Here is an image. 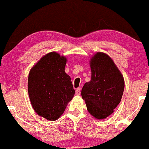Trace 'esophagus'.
I'll return each mask as SVG.
<instances>
[{
  "label": "esophagus",
  "instance_id": "34e87169",
  "mask_svg": "<svg viewBox=\"0 0 149 149\" xmlns=\"http://www.w3.org/2000/svg\"><path fill=\"white\" fill-rule=\"evenodd\" d=\"M80 92H81V89L80 88H77L76 90V95H80Z\"/></svg>",
  "mask_w": 149,
  "mask_h": 149
}]
</instances>
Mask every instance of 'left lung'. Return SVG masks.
I'll return each instance as SVG.
<instances>
[{
    "label": "left lung",
    "mask_w": 149,
    "mask_h": 149,
    "mask_svg": "<svg viewBox=\"0 0 149 149\" xmlns=\"http://www.w3.org/2000/svg\"><path fill=\"white\" fill-rule=\"evenodd\" d=\"M89 64L92 77L82 87V99L94 118L106 119L121 102L124 79L114 61L106 53H96L91 57Z\"/></svg>",
    "instance_id": "obj_1"
}]
</instances>
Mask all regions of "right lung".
<instances>
[{"label":"right lung","mask_w":149,"mask_h":149,"mask_svg":"<svg viewBox=\"0 0 149 149\" xmlns=\"http://www.w3.org/2000/svg\"><path fill=\"white\" fill-rule=\"evenodd\" d=\"M67 57L56 52L44 55L30 69L28 91L38 114L55 121L64 113L75 94L71 78L65 73Z\"/></svg>","instance_id":"right-lung-1"}]
</instances>
